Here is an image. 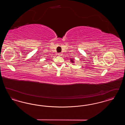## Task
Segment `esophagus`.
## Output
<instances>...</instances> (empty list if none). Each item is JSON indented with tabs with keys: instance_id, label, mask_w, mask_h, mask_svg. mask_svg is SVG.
<instances>
[{
	"instance_id": "obj_1",
	"label": "esophagus",
	"mask_w": 125,
	"mask_h": 125,
	"mask_svg": "<svg viewBox=\"0 0 125 125\" xmlns=\"http://www.w3.org/2000/svg\"><path fill=\"white\" fill-rule=\"evenodd\" d=\"M58 55H59V56H62V55L61 53H58Z\"/></svg>"
}]
</instances>
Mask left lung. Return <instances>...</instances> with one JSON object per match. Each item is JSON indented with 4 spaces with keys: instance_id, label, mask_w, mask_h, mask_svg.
<instances>
[{
    "instance_id": "1",
    "label": "left lung",
    "mask_w": 125,
    "mask_h": 125,
    "mask_svg": "<svg viewBox=\"0 0 125 125\" xmlns=\"http://www.w3.org/2000/svg\"><path fill=\"white\" fill-rule=\"evenodd\" d=\"M72 59H73V58H72ZM70 60H71L70 61L72 63H74V60H73V59H71Z\"/></svg>"
}]
</instances>
